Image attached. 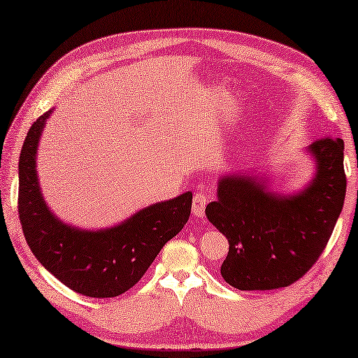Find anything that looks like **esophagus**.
<instances>
[{"instance_id":"esophagus-1","label":"esophagus","mask_w":358,"mask_h":358,"mask_svg":"<svg viewBox=\"0 0 358 358\" xmlns=\"http://www.w3.org/2000/svg\"><path fill=\"white\" fill-rule=\"evenodd\" d=\"M208 200H209V198L203 190L195 193V196H193V206H192V210H193V214H195V217H200V219L203 217Z\"/></svg>"}]
</instances>
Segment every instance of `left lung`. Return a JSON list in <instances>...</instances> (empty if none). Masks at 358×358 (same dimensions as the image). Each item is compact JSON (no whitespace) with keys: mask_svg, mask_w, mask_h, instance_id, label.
I'll use <instances>...</instances> for the list:
<instances>
[{"mask_svg":"<svg viewBox=\"0 0 358 358\" xmlns=\"http://www.w3.org/2000/svg\"><path fill=\"white\" fill-rule=\"evenodd\" d=\"M315 173L296 193H276L252 173L222 176L206 217L230 244L220 266L238 290H273L294 284L324 252L345 196L344 143L324 138L308 145Z\"/></svg>","mask_w":358,"mask_h":358,"instance_id":"obj_1","label":"left lung"}]
</instances>
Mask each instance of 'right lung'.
I'll return each mask as SVG.
<instances>
[{
  "label": "right lung",
  "mask_w": 358,
  "mask_h": 358,
  "mask_svg": "<svg viewBox=\"0 0 358 358\" xmlns=\"http://www.w3.org/2000/svg\"><path fill=\"white\" fill-rule=\"evenodd\" d=\"M54 109L31 125L19 158V215L31 252L69 289L92 298L125 294L144 276L169 239L190 217L192 192L138 210L114 227L82 230L52 213L41 192L36 155Z\"/></svg>",
  "instance_id": "1"
}]
</instances>
